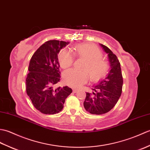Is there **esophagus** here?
I'll return each mask as SVG.
<instances>
[{
	"instance_id": "1",
	"label": "esophagus",
	"mask_w": 150,
	"mask_h": 150,
	"mask_svg": "<svg viewBox=\"0 0 150 150\" xmlns=\"http://www.w3.org/2000/svg\"><path fill=\"white\" fill-rule=\"evenodd\" d=\"M79 91V90H77V89H73V93H77V92H78Z\"/></svg>"
}]
</instances>
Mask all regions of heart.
<instances>
[{
    "label": "heart",
    "instance_id": "b5f03b06",
    "mask_svg": "<svg viewBox=\"0 0 150 150\" xmlns=\"http://www.w3.org/2000/svg\"><path fill=\"white\" fill-rule=\"evenodd\" d=\"M72 53L78 58L86 61L83 66L86 71H79L74 69L66 70L63 73L64 84L72 88H78L86 83L90 77L93 81H98L104 77L108 70V63L102 59L103 53L97 46L92 44H82L75 46ZM59 61L61 68L66 69L74 62V56L68 50H63L59 53Z\"/></svg>",
    "mask_w": 150,
    "mask_h": 150
}]
</instances>
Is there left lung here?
<instances>
[{"label": "left lung", "instance_id": "obj_1", "mask_svg": "<svg viewBox=\"0 0 150 150\" xmlns=\"http://www.w3.org/2000/svg\"><path fill=\"white\" fill-rule=\"evenodd\" d=\"M108 54L110 70L106 77L92 87V93H86L84 107L94 115L108 113L115 106L122 93L123 79L120 64L117 56L106 46L100 44Z\"/></svg>", "mask_w": 150, "mask_h": 150}]
</instances>
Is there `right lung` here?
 Wrapping results in <instances>:
<instances>
[{"label":"right lung","instance_id":"1","mask_svg":"<svg viewBox=\"0 0 150 150\" xmlns=\"http://www.w3.org/2000/svg\"><path fill=\"white\" fill-rule=\"evenodd\" d=\"M69 44L56 40L47 41L30 60L26 80V92L34 107L44 114L61 111L66 98L72 92L68 86L53 88L60 79L58 54Z\"/></svg>","mask_w":150,"mask_h":150}]
</instances>
